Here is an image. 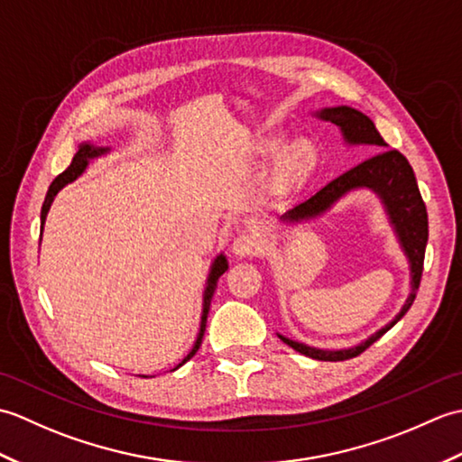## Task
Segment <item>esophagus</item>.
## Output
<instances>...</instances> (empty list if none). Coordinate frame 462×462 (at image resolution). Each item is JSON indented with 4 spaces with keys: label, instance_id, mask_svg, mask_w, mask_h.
Wrapping results in <instances>:
<instances>
[{
    "label": "esophagus",
    "instance_id": "esophagus-1",
    "mask_svg": "<svg viewBox=\"0 0 462 462\" xmlns=\"http://www.w3.org/2000/svg\"><path fill=\"white\" fill-rule=\"evenodd\" d=\"M262 250V240L258 234L254 232H242L232 242V252L236 256H256Z\"/></svg>",
    "mask_w": 462,
    "mask_h": 462
}]
</instances>
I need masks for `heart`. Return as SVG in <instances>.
Returning a JSON list of instances; mask_svg holds the SVG:
<instances>
[{
  "mask_svg": "<svg viewBox=\"0 0 462 462\" xmlns=\"http://www.w3.org/2000/svg\"><path fill=\"white\" fill-rule=\"evenodd\" d=\"M273 143H263V151H272ZM316 166V151L308 141H296L291 143L286 152H283L280 166H278V182L282 186H293L301 182Z\"/></svg>",
  "mask_w": 462,
  "mask_h": 462,
  "instance_id": "1",
  "label": "heart"
}]
</instances>
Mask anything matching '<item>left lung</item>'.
<instances>
[{
	"instance_id": "obj_1",
	"label": "left lung",
	"mask_w": 462,
	"mask_h": 462,
	"mask_svg": "<svg viewBox=\"0 0 462 462\" xmlns=\"http://www.w3.org/2000/svg\"><path fill=\"white\" fill-rule=\"evenodd\" d=\"M321 119H328L336 123L347 143L353 144H373V146H387L383 141V136L375 129V125L363 113L351 109V106H336V109H326L319 113ZM365 189L375 190L385 208L391 216V222L395 224V230L399 234V240L403 244L405 254L411 260V286L413 291L407 298L403 310L399 311V316L379 329L375 336H371L367 341H363L361 346L341 351H323L316 347H308L303 343L291 341L288 337L280 336L283 343H288L290 347L300 351L301 356H308L311 359L319 361H346L351 357H357L359 353L365 351L369 346H373L383 333H387L395 323L405 316L409 308L413 306L417 290L420 286V278H423V262H425V248L429 240V218H427V206L423 202V196L419 192L415 172L411 169L409 161L401 154L397 149H385L379 151L369 159L353 166L347 172L339 174L337 179L329 180L326 186H321L318 192L310 194L308 199H303L296 208L290 210L283 220L298 222L303 218H313V216L328 210L329 206L336 202L339 196L353 189Z\"/></svg>"
}]
</instances>
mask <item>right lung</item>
Returning a JSON list of instances; mask_svg holds the SVG:
<instances>
[{
  "instance_id": "right-lung-1",
  "label": "right lung",
  "mask_w": 462,
  "mask_h": 462,
  "mask_svg": "<svg viewBox=\"0 0 462 462\" xmlns=\"http://www.w3.org/2000/svg\"><path fill=\"white\" fill-rule=\"evenodd\" d=\"M103 152H105V149H95V146H91V144H79V149H77V152H75V156H73L71 164L67 166V171H63V172L59 174V176H55V180L51 182V186H49L47 196H45V202H43V206H42V232H43L45 216H47V212H49V206H51V202H53V199H55V194H57L59 190H61L65 184L73 182V180L77 179V176H79V174L87 169V161L93 159V156H99V154H103ZM226 268H228V263H226V258H224L222 254H220V256L216 258V260H214V263H212V272H210V276H208V286H206V291H204V310H202L200 333H199V337H196V343H194L192 351L189 353V356H186V357L182 359V363H179V367H180V365H184V363L189 361V359H192V357H194V353L199 351V347H200L202 336H204V329H206V318H208L210 301H212L214 290H216V282H218V278H220L222 273L226 272ZM179 367H174V369H179Z\"/></svg>"
}]
</instances>
